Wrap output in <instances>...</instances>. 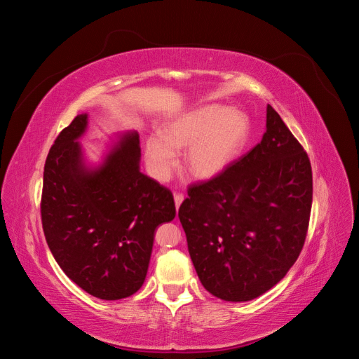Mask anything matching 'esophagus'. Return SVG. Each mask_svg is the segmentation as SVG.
Returning a JSON list of instances; mask_svg holds the SVG:
<instances>
[{
  "instance_id": "obj_1",
  "label": "esophagus",
  "mask_w": 359,
  "mask_h": 359,
  "mask_svg": "<svg viewBox=\"0 0 359 359\" xmlns=\"http://www.w3.org/2000/svg\"><path fill=\"white\" fill-rule=\"evenodd\" d=\"M173 199H175V206H177V210H178L180 205L184 201V194L182 193H175V194H173Z\"/></svg>"
}]
</instances>
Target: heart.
Instances as JSON below:
<instances>
[{
    "label": "heart",
    "instance_id": "obj_1",
    "mask_svg": "<svg viewBox=\"0 0 359 359\" xmlns=\"http://www.w3.org/2000/svg\"><path fill=\"white\" fill-rule=\"evenodd\" d=\"M247 136L248 119L243 112L211 104L169 123L163 137L148 136L145 158L151 173L166 181L177 163V151L189 148L186 169L196 178H211L236 157Z\"/></svg>",
    "mask_w": 359,
    "mask_h": 359
}]
</instances>
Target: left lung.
Masks as SVG:
<instances>
[{"instance_id": "8db88e82", "label": "left lung", "mask_w": 359, "mask_h": 359, "mask_svg": "<svg viewBox=\"0 0 359 359\" xmlns=\"http://www.w3.org/2000/svg\"><path fill=\"white\" fill-rule=\"evenodd\" d=\"M187 193L178 217L201 283L214 297L253 299L297 262L310 222L311 165L271 106L262 140Z\"/></svg>"}]
</instances>
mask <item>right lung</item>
<instances>
[{"mask_svg": "<svg viewBox=\"0 0 359 359\" xmlns=\"http://www.w3.org/2000/svg\"><path fill=\"white\" fill-rule=\"evenodd\" d=\"M78 115L50 147L40 202L46 243L66 276L90 295L121 299L144 285L156 227L175 217L169 189L139 170V135L127 133L104 165L83 166Z\"/></svg>", "mask_w": 359, "mask_h": 359, "instance_id": "1", "label": "right lung"}]
</instances>
